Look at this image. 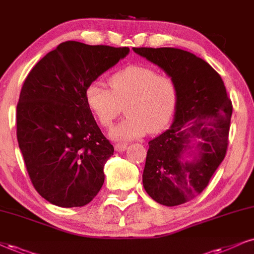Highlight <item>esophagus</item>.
I'll return each instance as SVG.
<instances>
[{
	"label": "esophagus",
	"mask_w": 254,
	"mask_h": 254,
	"mask_svg": "<svg viewBox=\"0 0 254 254\" xmlns=\"http://www.w3.org/2000/svg\"><path fill=\"white\" fill-rule=\"evenodd\" d=\"M114 148H115V151H118V152H124V151H126L127 145L126 143H115Z\"/></svg>",
	"instance_id": "obj_1"
}]
</instances>
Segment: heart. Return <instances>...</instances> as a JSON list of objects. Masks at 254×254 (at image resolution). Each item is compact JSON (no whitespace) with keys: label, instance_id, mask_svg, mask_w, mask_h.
I'll return each instance as SVG.
<instances>
[{"label":"heart","instance_id":"heart-1","mask_svg":"<svg viewBox=\"0 0 254 254\" xmlns=\"http://www.w3.org/2000/svg\"><path fill=\"white\" fill-rule=\"evenodd\" d=\"M111 89L94 82L86 90V102L102 127L109 128L126 106L128 117L112 129L117 140H129L147 132L156 133L173 118L179 87L174 77L155 68L134 64L117 71L108 80Z\"/></svg>","mask_w":254,"mask_h":254}]
</instances>
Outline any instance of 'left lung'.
Returning <instances> with one entry per match:
<instances>
[{
    "label": "left lung",
    "instance_id": "obj_1",
    "mask_svg": "<svg viewBox=\"0 0 254 254\" xmlns=\"http://www.w3.org/2000/svg\"><path fill=\"white\" fill-rule=\"evenodd\" d=\"M133 51L174 77L179 87L174 121L148 142L142 183L156 202L181 205L207 187L226 155L232 102L220 75L192 53L167 47ZM186 154L192 159L186 161Z\"/></svg>",
    "mask_w": 254,
    "mask_h": 254
}]
</instances>
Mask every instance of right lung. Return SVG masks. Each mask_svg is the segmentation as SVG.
Listing matches in <instances>:
<instances>
[{
	"mask_svg": "<svg viewBox=\"0 0 254 254\" xmlns=\"http://www.w3.org/2000/svg\"><path fill=\"white\" fill-rule=\"evenodd\" d=\"M128 47L65 41L34 65L22 86L16 135L37 193L60 207H81L101 190L114 147L86 102V90Z\"/></svg>",
	"mask_w": 254,
	"mask_h": 254,
	"instance_id": "right-lung-1",
	"label": "right lung"
}]
</instances>
